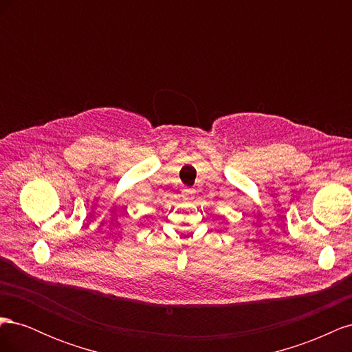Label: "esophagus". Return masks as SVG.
<instances>
[{"instance_id":"obj_1","label":"esophagus","mask_w":352,"mask_h":352,"mask_svg":"<svg viewBox=\"0 0 352 352\" xmlns=\"http://www.w3.org/2000/svg\"><path fill=\"white\" fill-rule=\"evenodd\" d=\"M192 194H194V190H192V189H189V188H186V189H185V195L190 197Z\"/></svg>"}]
</instances>
